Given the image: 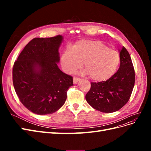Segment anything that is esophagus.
Returning <instances> with one entry per match:
<instances>
[{
    "label": "esophagus",
    "mask_w": 151,
    "mask_h": 151,
    "mask_svg": "<svg viewBox=\"0 0 151 151\" xmlns=\"http://www.w3.org/2000/svg\"><path fill=\"white\" fill-rule=\"evenodd\" d=\"M80 81V78H78V77H74L73 78V82H74V84H76L78 83V82Z\"/></svg>",
    "instance_id": "obj_1"
}]
</instances>
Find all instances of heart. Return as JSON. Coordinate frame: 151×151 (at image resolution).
<instances>
[{
	"mask_svg": "<svg viewBox=\"0 0 151 151\" xmlns=\"http://www.w3.org/2000/svg\"><path fill=\"white\" fill-rule=\"evenodd\" d=\"M83 63L84 74L94 81L103 82L115 73L120 55L99 41L82 40L77 42L73 48H66L60 57L62 68L67 74H72L81 68Z\"/></svg>",
	"mask_w": 151,
	"mask_h": 151,
	"instance_id": "obj_1",
	"label": "heart"
}]
</instances>
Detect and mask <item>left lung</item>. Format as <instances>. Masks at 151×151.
<instances>
[{
    "label": "left lung",
    "mask_w": 151,
    "mask_h": 151,
    "mask_svg": "<svg viewBox=\"0 0 151 151\" xmlns=\"http://www.w3.org/2000/svg\"><path fill=\"white\" fill-rule=\"evenodd\" d=\"M120 65L106 81L91 83L86 99L93 108L103 113L119 110L129 101L135 84V72L129 53L123 47L118 50Z\"/></svg>",
    "instance_id": "obj_1"
}]
</instances>
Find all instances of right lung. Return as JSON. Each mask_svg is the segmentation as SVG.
<instances>
[{"mask_svg": "<svg viewBox=\"0 0 151 151\" xmlns=\"http://www.w3.org/2000/svg\"><path fill=\"white\" fill-rule=\"evenodd\" d=\"M63 36L35 38L26 45L14 64L13 85L22 104L43 115L57 111L65 103L73 79L58 68Z\"/></svg>", "mask_w": 151, "mask_h": 151, "instance_id": "right-lung-1", "label": "right lung"}]
</instances>
